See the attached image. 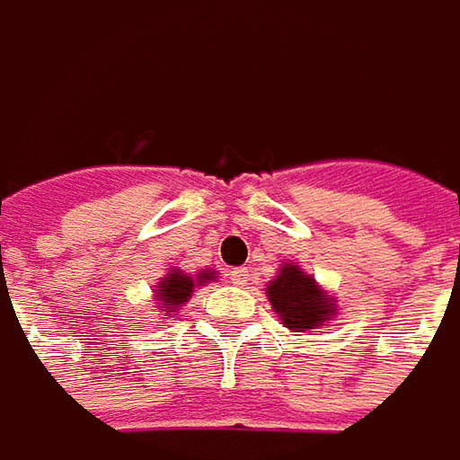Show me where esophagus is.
I'll list each match as a JSON object with an SVG mask.
<instances>
[{
    "label": "esophagus",
    "mask_w": 460,
    "mask_h": 460,
    "mask_svg": "<svg viewBox=\"0 0 460 460\" xmlns=\"http://www.w3.org/2000/svg\"><path fill=\"white\" fill-rule=\"evenodd\" d=\"M231 285H239V288H244L246 282H249V270L244 267H236V270H231Z\"/></svg>",
    "instance_id": "1"
}]
</instances>
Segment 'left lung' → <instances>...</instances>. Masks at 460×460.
Wrapping results in <instances>:
<instances>
[{
    "label": "left lung",
    "instance_id": "obj_1",
    "mask_svg": "<svg viewBox=\"0 0 460 460\" xmlns=\"http://www.w3.org/2000/svg\"><path fill=\"white\" fill-rule=\"evenodd\" d=\"M264 290L272 310L293 336L323 328L339 315V300L297 261H282Z\"/></svg>",
    "mask_w": 460,
    "mask_h": 460
}]
</instances>
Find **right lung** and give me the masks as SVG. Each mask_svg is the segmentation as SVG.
Returning a JSON list of instances; mask_svg holds the SVG:
<instances>
[{"instance_id": "add662e5", "label": "right lung", "mask_w": 460, "mask_h": 460, "mask_svg": "<svg viewBox=\"0 0 460 460\" xmlns=\"http://www.w3.org/2000/svg\"><path fill=\"white\" fill-rule=\"evenodd\" d=\"M216 278H218V272L211 270V267L200 270L196 275H188V272H182L178 267H172L155 285V297H152L155 308L160 310L163 315H167V318H175L182 310V305L193 297L196 288L206 285V282H216Z\"/></svg>"}]
</instances>
